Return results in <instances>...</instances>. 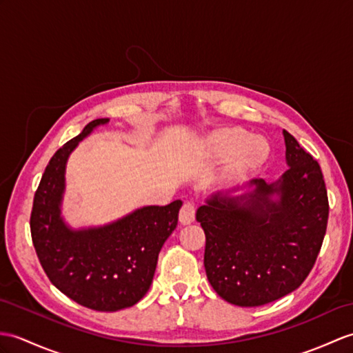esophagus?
Wrapping results in <instances>:
<instances>
[{
  "mask_svg": "<svg viewBox=\"0 0 353 353\" xmlns=\"http://www.w3.org/2000/svg\"><path fill=\"white\" fill-rule=\"evenodd\" d=\"M195 219V208L192 206L191 203H185L182 209H180L179 214V221L182 225H190L191 223H194Z\"/></svg>",
  "mask_w": 353,
  "mask_h": 353,
  "instance_id": "esophagus-1",
  "label": "esophagus"
}]
</instances>
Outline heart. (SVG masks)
<instances>
[{"instance_id":"heart-1","label":"heart","mask_w":353,"mask_h":353,"mask_svg":"<svg viewBox=\"0 0 353 353\" xmlns=\"http://www.w3.org/2000/svg\"><path fill=\"white\" fill-rule=\"evenodd\" d=\"M203 150L210 159H219L221 176L236 180L259 170L269 157V144L263 137L248 135L237 126L214 129L203 139Z\"/></svg>"}]
</instances>
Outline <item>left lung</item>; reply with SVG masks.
Masks as SVG:
<instances>
[{"instance_id": "8db88e82", "label": "left lung", "mask_w": 353, "mask_h": 353, "mask_svg": "<svg viewBox=\"0 0 353 353\" xmlns=\"http://www.w3.org/2000/svg\"><path fill=\"white\" fill-rule=\"evenodd\" d=\"M283 135L289 170L280 179L214 192L196 209L208 280L239 307L265 305L296 290L326 233L330 204L321 165L288 130Z\"/></svg>"}]
</instances>
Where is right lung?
I'll list each match as a JSON object with an SVG mask.
<instances>
[{
    "label": "right lung",
    "instance_id": "add662e5",
    "mask_svg": "<svg viewBox=\"0 0 353 353\" xmlns=\"http://www.w3.org/2000/svg\"><path fill=\"white\" fill-rule=\"evenodd\" d=\"M110 119L90 121L49 161L32 203V243L57 289L96 311L135 305L149 292L158 256L174 232L182 201L144 206L103 225L75 228L63 216L65 165L78 144Z\"/></svg>",
    "mask_w": 353,
    "mask_h": 353
}]
</instances>
